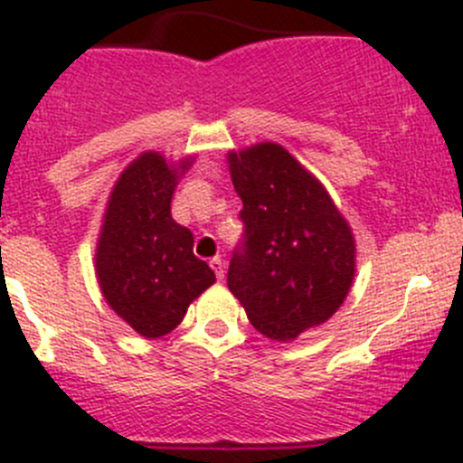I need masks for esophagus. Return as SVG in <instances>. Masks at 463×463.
Here are the masks:
<instances>
[{"label":"esophagus","instance_id":"obj_1","mask_svg":"<svg viewBox=\"0 0 463 463\" xmlns=\"http://www.w3.org/2000/svg\"><path fill=\"white\" fill-rule=\"evenodd\" d=\"M210 269L214 270L217 279H223V261H222V258H213V260H210Z\"/></svg>","mask_w":463,"mask_h":463}]
</instances>
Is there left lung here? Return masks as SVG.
<instances>
[{
    "label": "left lung",
    "mask_w": 463,
    "mask_h": 463,
    "mask_svg": "<svg viewBox=\"0 0 463 463\" xmlns=\"http://www.w3.org/2000/svg\"><path fill=\"white\" fill-rule=\"evenodd\" d=\"M244 235L228 266V288L250 325L293 340L338 311L356 273V244L325 185L282 145L228 154Z\"/></svg>",
    "instance_id": "1"
}]
</instances>
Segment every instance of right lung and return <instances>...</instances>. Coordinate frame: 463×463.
Instances as JSON below:
<instances>
[{"mask_svg": "<svg viewBox=\"0 0 463 463\" xmlns=\"http://www.w3.org/2000/svg\"><path fill=\"white\" fill-rule=\"evenodd\" d=\"M193 158L170 165L158 152L129 163L111 190L96 249L107 305L145 338L170 334L214 273L194 258V237L170 214L176 181Z\"/></svg>", "mask_w": 463, "mask_h": 463, "instance_id": "right-lung-1", "label": "right lung"}]
</instances>
